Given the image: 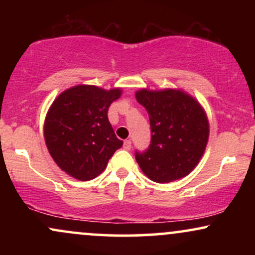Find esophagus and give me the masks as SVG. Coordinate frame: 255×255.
I'll list each match as a JSON object with an SVG mask.
<instances>
[{
    "mask_svg": "<svg viewBox=\"0 0 255 255\" xmlns=\"http://www.w3.org/2000/svg\"><path fill=\"white\" fill-rule=\"evenodd\" d=\"M130 147H131V141H130V140H126V141L124 142V148H125V150L129 151Z\"/></svg>",
    "mask_w": 255,
    "mask_h": 255,
    "instance_id": "34e87169",
    "label": "esophagus"
}]
</instances>
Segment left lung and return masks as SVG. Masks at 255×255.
<instances>
[{"label":"left lung","mask_w":255,"mask_h":255,"mask_svg":"<svg viewBox=\"0 0 255 255\" xmlns=\"http://www.w3.org/2000/svg\"><path fill=\"white\" fill-rule=\"evenodd\" d=\"M137 103L150 118L151 145L135 153L140 169L150 180L168 183L194 170L210 135V125L201 104L182 90L135 92Z\"/></svg>","instance_id":"8db88e82"}]
</instances>
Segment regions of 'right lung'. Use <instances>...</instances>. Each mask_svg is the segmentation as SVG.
<instances>
[{
  "label": "right lung",
  "mask_w": 255,
  "mask_h": 255,
  "mask_svg": "<svg viewBox=\"0 0 255 255\" xmlns=\"http://www.w3.org/2000/svg\"><path fill=\"white\" fill-rule=\"evenodd\" d=\"M121 95L120 87L77 85L52 102L44 121V139L61 170L80 181H90L104 171L124 145L108 119L109 107Z\"/></svg>",
  "instance_id": "add662e5"
}]
</instances>
